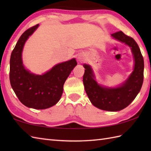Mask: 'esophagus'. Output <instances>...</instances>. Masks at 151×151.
Wrapping results in <instances>:
<instances>
[{
  "mask_svg": "<svg viewBox=\"0 0 151 151\" xmlns=\"http://www.w3.org/2000/svg\"><path fill=\"white\" fill-rule=\"evenodd\" d=\"M77 59H78V62H82V61H84L85 60V56L84 55V54H79L78 58H77Z\"/></svg>",
  "mask_w": 151,
  "mask_h": 151,
  "instance_id": "34e87169",
  "label": "esophagus"
}]
</instances>
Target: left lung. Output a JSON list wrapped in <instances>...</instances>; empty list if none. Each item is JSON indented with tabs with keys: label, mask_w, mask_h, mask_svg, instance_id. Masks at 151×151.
<instances>
[{
	"label": "left lung",
	"mask_w": 151,
	"mask_h": 151,
	"mask_svg": "<svg viewBox=\"0 0 151 151\" xmlns=\"http://www.w3.org/2000/svg\"><path fill=\"white\" fill-rule=\"evenodd\" d=\"M111 36L130 47L134 59L133 72L119 87L108 88L98 84L91 66L84 64L86 69L83 83L93 105L101 110L117 111L127 107L139 93L143 82L144 61L138 45L132 37L125 35L122 31Z\"/></svg>",
	"instance_id": "8db88e82"
}]
</instances>
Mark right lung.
<instances>
[{"label": "right lung", "mask_w": 151, "mask_h": 151, "mask_svg": "<svg viewBox=\"0 0 151 151\" xmlns=\"http://www.w3.org/2000/svg\"><path fill=\"white\" fill-rule=\"evenodd\" d=\"M39 24L28 28L19 38L10 57L9 81L13 90L24 106L37 110L55 105L62 97L63 84L77 62L75 58L54 65L42 75L31 73L22 64V51Z\"/></svg>", "instance_id": "add662e5"}]
</instances>
